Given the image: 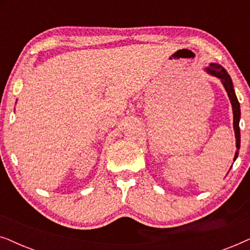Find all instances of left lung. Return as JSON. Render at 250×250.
Wrapping results in <instances>:
<instances>
[{
  "label": "left lung",
  "instance_id": "left-lung-1",
  "mask_svg": "<svg viewBox=\"0 0 250 250\" xmlns=\"http://www.w3.org/2000/svg\"><path fill=\"white\" fill-rule=\"evenodd\" d=\"M206 71L211 76H215L220 78L222 84L227 91L229 95V99H230L231 104H232V111H233V128H234V134H235V146H237V151H235L233 160L235 162L237 159L239 149H240V127H239V122H240V104H239L237 95L234 93L233 88V83H232V80L230 75L228 74V71L224 69L221 64L218 63H210L209 66L206 68Z\"/></svg>",
  "mask_w": 250,
  "mask_h": 250
}]
</instances>
